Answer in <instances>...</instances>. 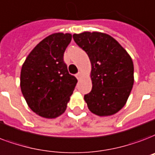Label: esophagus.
<instances>
[{
	"label": "esophagus",
	"mask_w": 155,
	"mask_h": 155,
	"mask_svg": "<svg viewBox=\"0 0 155 155\" xmlns=\"http://www.w3.org/2000/svg\"><path fill=\"white\" fill-rule=\"evenodd\" d=\"M75 77L77 78V80H80V77H81V73H80V71H79V72H78L77 74L75 75Z\"/></svg>",
	"instance_id": "34e87169"
}]
</instances>
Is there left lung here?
Returning a JSON list of instances; mask_svg holds the SVG:
<instances>
[{
	"mask_svg": "<svg viewBox=\"0 0 155 155\" xmlns=\"http://www.w3.org/2000/svg\"><path fill=\"white\" fill-rule=\"evenodd\" d=\"M90 59L92 90L84 95L89 110L108 116L124 106L134 83V67L127 52L112 36L97 31L74 34Z\"/></svg>",
	"mask_w": 155,
	"mask_h": 155,
	"instance_id": "1",
	"label": "left lung"
}]
</instances>
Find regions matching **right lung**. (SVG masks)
I'll return each mask as SVG.
<instances>
[{"instance_id":"add662e5","label":"right lung","mask_w":155,"mask_h":155,"mask_svg":"<svg viewBox=\"0 0 155 155\" xmlns=\"http://www.w3.org/2000/svg\"><path fill=\"white\" fill-rule=\"evenodd\" d=\"M70 33H54L31 51L22 64L20 87L35 114L54 119L67 109L77 79L70 75L63 55L71 41Z\"/></svg>"}]
</instances>
